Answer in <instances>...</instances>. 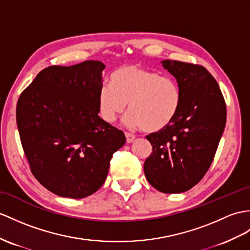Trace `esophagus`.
Instances as JSON below:
<instances>
[{
    "instance_id": "esophagus-1",
    "label": "esophagus",
    "mask_w": 250,
    "mask_h": 250,
    "mask_svg": "<svg viewBox=\"0 0 250 250\" xmlns=\"http://www.w3.org/2000/svg\"><path fill=\"white\" fill-rule=\"evenodd\" d=\"M125 136H126L127 143H131L133 140L136 139V136L132 135V133H130V132H125Z\"/></svg>"
}]
</instances>
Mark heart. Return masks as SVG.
Returning a JSON list of instances; mask_svg holds the SVG:
<instances>
[{"instance_id":"1","label":"heart","mask_w":250,"mask_h":250,"mask_svg":"<svg viewBox=\"0 0 250 250\" xmlns=\"http://www.w3.org/2000/svg\"><path fill=\"white\" fill-rule=\"evenodd\" d=\"M110 84H102L97 102L102 118L113 122L128 104L125 123L157 132L175 120L181 105V92L175 79L138 64L124 65L112 73Z\"/></svg>"}]
</instances>
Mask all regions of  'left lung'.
I'll return each instance as SVG.
<instances>
[{
  "label": "left lung",
  "mask_w": 250,
  "mask_h": 250,
  "mask_svg": "<svg viewBox=\"0 0 250 250\" xmlns=\"http://www.w3.org/2000/svg\"><path fill=\"white\" fill-rule=\"evenodd\" d=\"M177 79L181 105L166 128L146 136L153 153L144 162L145 177L162 193L190 190L214 159L226 125V103L215 78L205 66L163 60Z\"/></svg>",
  "instance_id": "left-lung-1"
}]
</instances>
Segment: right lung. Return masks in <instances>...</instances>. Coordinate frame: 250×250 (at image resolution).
<instances>
[{
  "instance_id": "obj_1",
  "label": "right lung",
  "mask_w": 250,
  "mask_h": 250,
  "mask_svg": "<svg viewBox=\"0 0 250 250\" xmlns=\"http://www.w3.org/2000/svg\"><path fill=\"white\" fill-rule=\"evenodd\" d=\"M105 64L51 65L21 93L17 125L30 172L58 196L83 198L104 184L124 132L99 117Z\"/></svg>"
}]
</instances>
